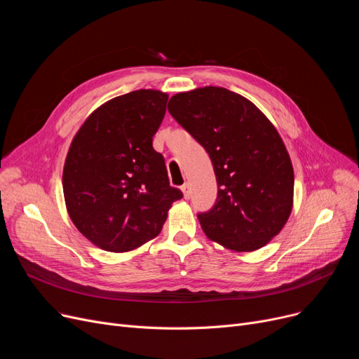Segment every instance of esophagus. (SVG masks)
<instances>
[{
	"mask_svg": "<svg viewBox=\"0 0 359 359\" xmlns=\"http://www.w3.org/2000/svg\"><path fill=\"white\" fill-rule=\"evenodd\" d=\"M182 192H183L184 199H189L191 198V186H189V183H184L182 186Z\"/></svg>",
	"mask_w": 359,
	"mask_h": 359,
	"instance_id": "1",
	"label": "esophagus"
}]
</instances>
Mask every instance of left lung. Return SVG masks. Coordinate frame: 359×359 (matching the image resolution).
I'll list each match as a JSON object with an SVG mask.
<instances>
[{
  "label": "left lung",
  "mask_w": 359,
  "mask_h": 359,
  "mask_svg": "<svg viewBox=\"0 0 359 359\" xmlns=\"http://www.w3.org/2000/svg\"><path fill=\"white\" fill-rule=\"evenodd\" d=\"M167 109L214 165L217 203L198 215L206 237L234 252L266 246L294 203V168L276 128L249 99L222 87L177 93Z\"/></svg>",
  "instance_id": "8db88e82"
}]
</instances>
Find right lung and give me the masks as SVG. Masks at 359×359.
Returning a JSON list of instances; mask_svg holds the SVG:
<instances>
[{"mask_svg": "<svg viewBox=\"0 0 359 359\" xmlns=\"http://www.w3.org/2000/svg\"><path fill=\"white\" fill-rule=\"evenodd\" d=\"M167 100L160 90L126 93L99 106L72 138L62 172L67 211L102 250L125 253L156 238L183 196L153 148Z\"/></svg>", "mask_w": 359, "mask_h": 359, "instance_id": "add662e5", "label": "right lung"}]
</instances>
